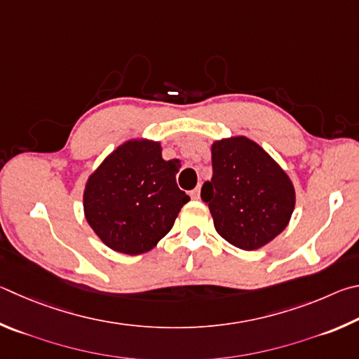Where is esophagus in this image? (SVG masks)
Masks as SVG:
<instances>
[{
	"mask_svg": "<svg viewBox=\"0 0 359 359\" xmlns=\"http://www.w3.org/2000/svg\"><path fill=\"white\" fill-rule=\"evenodd\" d=\"M191 197L194 200H198L200 198V186L196 187V189H194V191H191Z\"/></svg>",
	"mask_w": 359,
	"mask_h": 359,
	"instance_id": "1",
	"label": "esophagus"
}]
</instances>
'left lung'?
<instances>
[{"label":"left lung","instance_id":"1","mask_svg":"<svg viewBox=\"0 0 359 359\" xmlns=\"http://www.w3.org/2000/svg\"><path fill=\"white\" fill-rule=\"evenodd\" d=\"M212 178L202 187L215 229L243 250H257L290 222L297 194L290 176L259 143L231 135L211 144Z\"/></svg>","mask_w":359,"mask_h":359}]
</instances>
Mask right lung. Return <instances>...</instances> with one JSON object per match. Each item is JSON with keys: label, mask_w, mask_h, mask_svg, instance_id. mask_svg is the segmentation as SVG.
Wrapping results in <instances>:
<instances>
[{"label": "right lung", "mask_w": 359, "mask_h": 359, "mask_svg": "<svg viewBox=\"0 0 359 359\" xmlns=\"http://www.w3.org/2000/svg\"><path fill=\"white\" fill-rule=\"evenodd\" d=\"M176 173L172 161L162 159L161 142L143 137L123 142L88 176V225L115 252H148L172 230L191 200L176 186Z\"/></svg>", "instance_id": "right-lung-1"}]
</instances>
